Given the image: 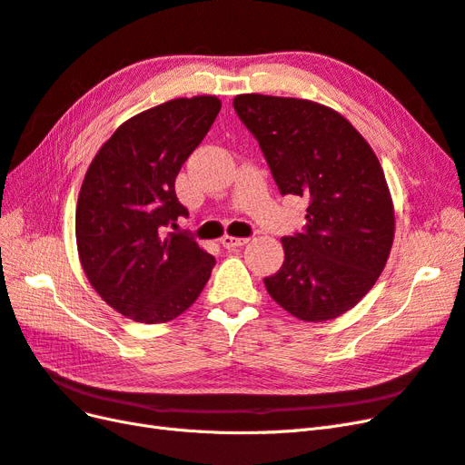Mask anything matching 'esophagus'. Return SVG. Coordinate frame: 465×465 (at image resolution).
<instances>
[{"mask_svg":"<svg viewBox=\"0 0 465 465\" xmlns=\"http://www.w3.org/2000/svg\"><path fill=\"white\" fill-rule=\"evenodd\" d=\"M250 242V238H236V236H229V234H224L223 238H221V244L224 246V248H238V246H244V244H248Z\"/></svg>","mask_w":465,"mask_h":465,"instance_id":"1","label":"esophagus"}]
</instances>
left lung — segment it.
Here are the masks:
<instances>
[{
    "instance_id": "left-lung-1",
    "label": "left lung",
    "mask_w": 465,
    "mask_h": 465,
    "mask_svg": "<svg viewBox=\"0 0 465 465\" xmlns=\"http://www.w3.org/2000/svg\"><path fill=\"white\" fill-rule=\"evenodd\" d=\"M281 193L308 200L306 227L281 238L285 260L263 279L272 299L304 322L351 311L384 272L396 231L376 153L340 112L306 98L236 94Z\"/></svg>"
}]
</instances>
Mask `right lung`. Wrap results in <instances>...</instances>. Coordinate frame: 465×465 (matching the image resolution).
I'll list each match as a JSON object with an SVG mask.
<instances>
[{
	"mask_svg": "<svg viewBox=\"0 0 465 465\" xmlns=\"http://www.w3.org/2000/svg\"><path fill=\"white\" fill-rule=\"evenodd\" d=\"M219 110L217 96L200 94L139 112L87 168L75 209L81 267L101 299L134 322L174 320L211 277L213 256L163 231L188 215L174 182Z\"/></svg>",
	"mask_w": 465,
	"mask_h": 465,
	"instance_id": "1",
	"label": "right lung"
}]
</instances>
